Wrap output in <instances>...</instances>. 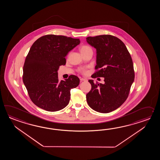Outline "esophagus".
Listing matches in <instances>:
<instances>
[{
    "instance_id": "esophagus-1",
    "label": "esophagus",
    "mask_w": 160,
    "mask_h": 160,
    "mask_svg": "<svg viewBox=\"0 0 160 160\" xmlns=\"http://www.w3.org/2000/svg\"><path fill=\"white\" fill-rule=\"evenodd\" d=\"M85 81H86V79L82 78H80V81L81 82Z\"/></svg>"
}]
</instances>
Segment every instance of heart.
<instances>
[{
    "mask_svg": "<svg viewBox=\"0 0 160 160\" xmlns=\"http://www.w3.org/2000/svg\"><path fill=\"white\" fill-rule=\"evenodd\" d=\"M89 50H92V48L88 45H82L80 48V51L82 54ZM78 72L82 74H85L86 72V70L85 68H80L78 69Z\"/></svg>",
    "mask_w": 160,
    "mask_h": 160,
    "instance_id": "heart-1",
    "label": "heart"
}]
</instances>
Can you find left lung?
Here are the masks:
<instances>
[{"label": "left lung", "mask_w": 160, "mask_h": 160, "mask_svg": "<svg viewBox=\"0 0 160 160\" xmlns=\"http://www.w3.org/2000/svg\"><path fill=\"white\" fill-rule=\"evenodd\" d=\"M86 41L97 50L96 72L92 77L105 78L104 84L88 80L92 89L86 94L87 102L96 112H111L128 97L134 79L132 59L125 44L114 36L88 37Z\"/></svg>", "instance_id": "8db88e82"}]
</instances>
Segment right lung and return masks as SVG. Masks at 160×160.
<instances>
[{
	"mask_svg": "<svg viewBox=\"0 0 160 160\" xmlns=\"http://www.w3.org/2000/svg\"><path fill=\"white\" fill-rule=\"evenodd\" d=\"M80 43L79 39L49 34L34 42L23 68V81L32 102L48 112L65 108L70 99V90L79 84V79L71 75L59 81L58 68L66 62L68 52Z\"/></svg>",
	"mask_w": 160,
	"mask_h": 160,
	"instance_id": "1",
	"label": "right lung"
}]
</instances>
